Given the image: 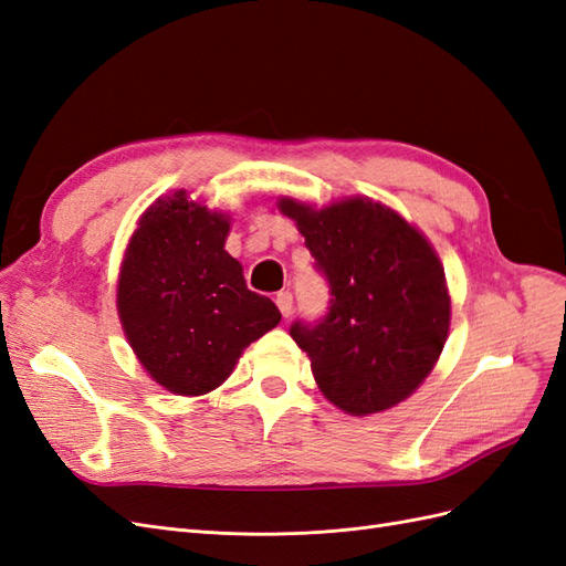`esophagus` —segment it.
Masks as SVG:
<instances>
[{
	"instance_id": "34e87169",
	"label": "esophagus",
	"mask_w": 566,
	"mask_h": 566,
	"mask_svg": "<svg viewBox=\"0 0 566 566\" xmlns=\"http://www.w3.org/2000/svg\"><path fill=\"white\" fill-rule=\"evenodd\" d=\"M276 304L283 316H290L293 314V293L290 290H281V293L276 295Z\"/></svg>"
}]
</instances>
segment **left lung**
I'll return each instance as SVG.
<instances>
[{
    "label": "left lung",
    "instance_id": "obj_1",
    "mask_svg": "<svg viewBox=\"0 0 566 566\" xmlns=\"http://www.w3.org/2000/svg\"><path fill=\"white\" fill-rule=\"evenodd\" d=\"M279 210L295 219L331 285L328 314L290 328L323 397L349 416L397 406L432 373L449 337L451 297L434 248L370 198L321 210L281 198Z\"/></svg>",
    "mask_w": 566,
    "mask_h": 566
}]
</instances>
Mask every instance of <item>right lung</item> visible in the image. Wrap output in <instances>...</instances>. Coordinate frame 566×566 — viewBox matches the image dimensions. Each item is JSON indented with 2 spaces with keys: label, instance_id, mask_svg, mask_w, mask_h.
<instances>
[{
  "label": "right lung",
  "instance_id": "right-lung-1",
  "mask_svg": "<svg viewBox=\"0 0 566 566\" xmlns=\"http://www.w3.org/2000/svg\"><path fill=\"white\" fill-rule=\"evenodd\" d=\"M229 221L186 191L158 198L119 266L117 314L129 345L150 378L181 397L217 389L250 342L281 321L224 250Z\"/></svg>",
  "mask_w": 566,
  "mask_h": 566
}]
</instances>
